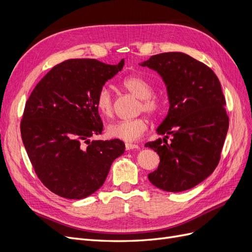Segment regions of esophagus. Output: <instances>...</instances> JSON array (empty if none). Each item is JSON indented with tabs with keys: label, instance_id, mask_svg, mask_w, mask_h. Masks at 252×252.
<instances>
[{
	"label": "esophagus",
	"instance_id": "34e87169",
	"mask_svg": "<svg viewBox=\"0 0 252 252\" xmlns=\"http://www.w3.org/2000/svg\"><path fill=\"white\" fill-rule=\"evenodd\" d=\"M125 148H126V150L138 149V148H139V145H136V144H132V143H126V144H125Z\"/></svg>",
	"mask_w": 252,
	"mask_h": 252
}]
</instances>
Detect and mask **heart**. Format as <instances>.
Returning <instances> with one entry per match:
<instances>
[{
  "label": "heart",
  "mask_w": 252,
  "mask_h": 252,
  "mask_svg": "<svg viewBox=\"0 0 252 252\" xmlns=\"http://www.w3.org/2000/svg\"><path fill=\"white\" fill-rule=\"evenodd\" d=\"M123 87L134 96L142 100L140 111L149 116H158L163 108L162 98L152 94L151 84L140 75H129L122 82ZM95 106L102 117L109 119L113 116L114 101L110 88L103 86L96 94ZM148 129V122L144 118L127 121H118L107 127V134L112 139L132 143L141 139Z\"/></svg>",
  "instance_id": "1"
}]
</instances>
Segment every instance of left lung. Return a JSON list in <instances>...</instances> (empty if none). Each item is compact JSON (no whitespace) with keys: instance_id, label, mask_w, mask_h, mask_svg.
Listing matches in <instances>:
<instances>
[{"instance_id":"left-lung-1","label":"left lung","mask_w":252,"mask_h":252,"mask_svg":"<svg viewBox=\"0 0 252 252\" xmlns=\"http://www.w3.org/2000/svg\"><path fill=\"white\" fill-rule=\"evenodd\" d=\"M141 66L161 75L170 104L157 129L164 138L145 144L161 159L148 179L164 191H184L209 177L220 162L229 127L220 81L207 65L182 52L152 56Z\"/></svg>"}]
</instances>
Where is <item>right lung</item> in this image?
<instances>
[{
    "mask_svg": "<svg viewBox=\"0 0 252 252\" xmlns=\"http://www.w3.org/2000/svg\"><path fill=\"white\" fill-rule=\"evenodd\" d=\"M123 66L124 60L117 65L67 60L30 94L21 121L22 140L37 178L53 193L74 200L93 194L124 154L120 140L89 141L103 130L95 106L98 90Z\"/></svg>",
    "mask_w": 252,
    "mask_h": 252,
    "instance_id": "1",
    "label": "right lung"
}]
</instances>
